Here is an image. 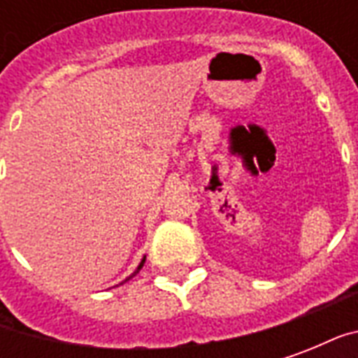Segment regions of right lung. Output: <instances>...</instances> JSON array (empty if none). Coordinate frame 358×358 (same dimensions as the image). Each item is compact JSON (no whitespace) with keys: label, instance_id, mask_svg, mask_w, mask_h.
<instances>
[{"label":"right lung","instance_id":"right-lung-1","mask_svg":"<svg viewBox=\"0 0 358 358\" xmlns=\"http://www.w3.org/2000/svg\"><path fill=\"white\" fill-rule=\"evenodd\" d=\"M143 263H145V257H143V259H141L140 266H138V268H136V272H134L132 276H136V274H138V272H140V270H141V266H143ZM132 276H130V278H132ZM126 280H128V278H126ZM126 280H124V282H126Z\"/></svg>","mask_w":358,"mask_h":358}]
</instances>
